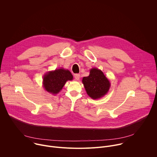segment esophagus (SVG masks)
<instances>
[{"instance_id":"1","label":"esophagus","mask_w":157,"mask_h":157,"mask_svg":"<svg viewBox=\"0 0 157 157\" xmlns=\"http://www.w3.org/2000/svg\"><path fill=\"white\" fill-rule=\"evenodd\" d=\"M80 77H81L80 75H79V74H76V75H75V78L76 80H79Z\"/></svg>"}]
</instances>
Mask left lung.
Segmentation results:
<instances>
[{
    "label": "left lung",
    "instance_id": "obj_1",
    "mask_svg": "<svg viewBox=\"0 0 157 157\" xmlns=\"http://www.w3.org/2000/svg\"><path fill=\"white\" fill-rule=\"evenodd\" d=\"M90 74L82 79L87 95L93 99L103 98L107 94L110 87V82L104 73L98 68H93L89 71Z\"/></svg>",
    "mask_w": 157,
    "mask_h": 157
}]
</instances>
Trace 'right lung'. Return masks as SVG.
I'll use <instances>...</instances> for the list:
<instances>
[{
	"label": "right lung",
	"instance_id": "right-lung-1",
	"mask_svg": "<svg viewBox=\"0 0 157 157\" xmlns=\"http://www.w3.org/2000/svg\"><path fill=\"white\" fill-rule=\"evenodd\" d=\"M73 76L68 70L63 68L48 71L43 77V87L49 93L58 94L68 81H71Z\"/></svg>",
	"mask_w": 157,
	"mask_h": 157
}]
</instances>
